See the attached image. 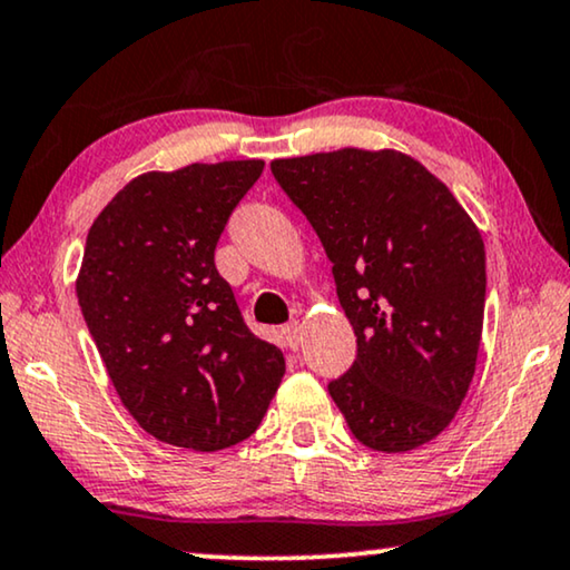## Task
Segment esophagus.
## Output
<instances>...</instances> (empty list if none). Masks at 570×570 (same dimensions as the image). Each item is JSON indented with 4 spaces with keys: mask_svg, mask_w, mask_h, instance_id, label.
Instances as JSON below:
<instances>
[{
    "mask_svg": "<svg viewBox=\"0 0 570 570\" xmlns=\"http://www.w3.org/2000/svg\"><path fill=\"white\" fill-rule=\"evenodd\" d=\"M281 338H284L286 348H292V352H297V346H299V323H297V321L286 323L284 328H281Z\"/></svg>",
    "mask_w": 570,
    "mask_h": 570,
    "instance_id": "esophagus-1",
    "label": "esophagus"
}]
</instances>
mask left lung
Masks as SVG:
<instances>
[{
	"mask_svg": "<svg viewBox=\"0 0 570 570\" xmlns=\"http://www.w3.org/2000/svg\"><path fill=\"white\" fill-rule=\"evenodd\" d=\"M273 177L331 261L356 360L328 383L362 445L404 453L449 428L474 377L484 245L443 181L399 150L278 158Z\"/></svg>",
	"mask_w": 570,
	"mask_h": 570,
	"instance_id": "8db88e82",
	"label": "left lung"
}]
</instances>
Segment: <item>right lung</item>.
<instances>
[{
    "instance_id": "obj_1",
    "label": "right lung",
    "mask_w": 570,
    "mask_h": 570,
    "mask_svg": "<svg viewBox=\"0 0 570 570\" xmlns=\"http://www.w3.org/2000/svg\"><path fill=\"white\" fill-rule=\"evenodd\" d=\"M261 174L263 161L142 174L88 232L82 317L127 412L177 449L247 440L284 377V354L247 328L214 261Z\"/></svg>"
}]
</instances>
